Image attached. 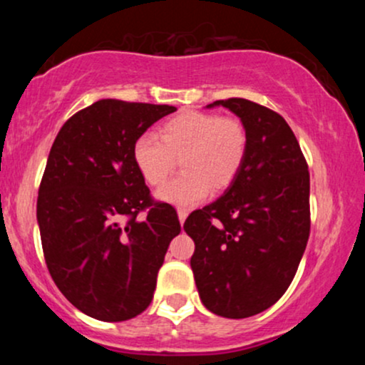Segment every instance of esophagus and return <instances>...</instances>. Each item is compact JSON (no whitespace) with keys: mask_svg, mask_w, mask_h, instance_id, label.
<instances>
[{"mask_svg":"<svg viewBox=\"0 0 365 365\" xmlns=\"http://www.w3.org/2000/svg\"><path fill=\"white\" fill-rule=\"evenodd\" d=\"M187 215H188V212H187V209H182V207H180L178 209V220H180V223H185V220H187Z\"/></svg>","mask_w":365,"mask_h":365,"instance_id":"1","label":"esophagus"}]
</instances>
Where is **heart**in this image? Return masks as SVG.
<instances>
[{
    "instance_id": "b5f03b06",
    "label": "heart",
    "mask_w": 365,
    "mask_h": 365,
    "mask_svg": "<svg viewBox=\"0 0 365 365\" xmlns=\"http://www.w3.org/2000/svg\"><path fill=\"white\" fill-rule=\"evenodd\" d=\"M158 135L142 133L133 142L132 158L149 185H161L182 161L183 171L156 192L163 202L190 207L223 190L240 173L249 137L242 121L215 113L183 111L166 121Z\"/></svg>"
}]
</instances>
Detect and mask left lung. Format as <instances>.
<instances>
[{
	"label": "left lung",
	"instance_id": "left-lung-1",
	"mask_svg": "<svg viewBox=\"0 0 365 365\" xmlns=\"http://www.w3.org/2000/svg\"><path fill=\"white\" fill-rule=\"evenodd\" d=\"M235 113L249 145L225 194L187 217L200 300L244 319L278 302L290 287L311 232L309 170L299 140L278 113L242 98L207 104Z\"/></svg>",
	"mask_w": 365,
	"mask_h": 365
}]
</instances>
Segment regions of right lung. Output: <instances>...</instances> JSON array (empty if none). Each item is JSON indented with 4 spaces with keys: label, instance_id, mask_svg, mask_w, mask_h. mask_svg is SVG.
I'll use <instances>...</instances> for the list:
<instances>
[{
    "label": "right lung",
    "instance_id": "obj_1",
    "mask_svg": "<svg viewBox=\"0 0 365 365\" xmlns=\"http://www.w3.org/2000/svg\"><path fill=\"white\" fill-rule=\"evenodd\" d=\"M173 111L101 99L66 120L49 150L37 197L44 259L68 302L94 319L127 321L149 307L180 233L175 207L153 200L132 158L137 137Z\"/></svg>",
    "mask_w": 365,
    "mask_h": 365
}]
</instances>
